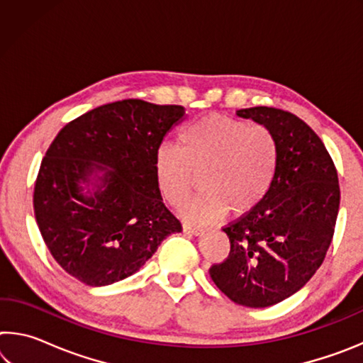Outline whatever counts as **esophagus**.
<instances>
[{
	"mask_svg": "<svg viewBox=\"0 0 363 363\" xmlns=\"http://www.w3.org/2000/svg\"><path fill=\"white\" fill-rule=\"evenodd\" d=\"M182 230H184V233H190V235H195V237L203 235V233H205V229H201V227H192V225H187V224L182 225Z\"/></svg>",
	"mask_w": 363,
	"mask_h": 363,
	"instance_id": "esophagus-1",
	"label": "esophagus"
}]
</instances>
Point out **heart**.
Wrapping results in <instances>:
<instances>
[{
  "mask_svg": "<svg viewBox=\"0 0 363 363\" xmlns=\"http://www.w3.org/2000/svg\"><path fill=\"white\" fill-rule=\"evenodd\" d=\"M181 150L162 144L155 150V181L169 203L186 199L192 171H201L203 192L187 200L181 214L206 224L232 214H245L259 203L272 186L277 168V143L262 125L213 113L190 123L179 133Z\"/></svg>",
  "mask_w": 363,
  "mask_h": 363,
  "instance_id": "obj_1",
  "label": "heart"
}]
</instances>
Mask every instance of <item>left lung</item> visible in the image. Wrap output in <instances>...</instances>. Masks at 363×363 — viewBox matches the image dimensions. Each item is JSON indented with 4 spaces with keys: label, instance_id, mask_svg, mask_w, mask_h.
Returning a JSON list of instances; mask_svg holds the SVG:
<instances>
[{
    "label": "left lung",
    "instance_id": "1",
    "mask_svg": "<svg viewBox=\"0 0 363 363\" xmlns=\"http://www.w3.org/2000/svg\"><path fill=\"white\" fill-rule=\"evenodd\" d=\"M237 115L272 131L277 168L266 196L223 229L230 253L210 275L233 303L269 307L299 291L322 266L340 211V184L322 139L296 115L272 107Z\"/></svg>",
    "mask_w": 363,
    "mask_h": 363
}]
</instances>
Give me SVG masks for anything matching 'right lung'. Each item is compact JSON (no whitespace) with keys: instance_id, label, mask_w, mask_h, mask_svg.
Masks as SVG:
<instances>
[{"instance_id":"obj_1","label":"right lung","mask_w":363,"mask_h":363,"mask_svg":"<svg viewBox=\"0 0 363 363\" xmlns=\"http://www.w3.org/2000/svg\"><path fill=\"white\" fill-rule=\"evenodd\" d=\"M181 106L106 104L65 125L35 182L41 237L67 274L106 286L136 274L181 223L163 205L153 158Z\"/></svg>"}]
</instances>
